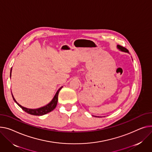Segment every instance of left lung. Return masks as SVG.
<instances>
[{
  "label": "left lung",
  "mask_w": 152,
  "mask_h": 152,
  "mask_svg": "<svg viewBox=\"0 0 152 152\" xmlns=\"http://www.w3.org/2000/svg\"><path fill=\"white\" fill-rule=\"evenodd\" d=\"M117 48L119 49L120 50H122V51H124V52H125V53H128V50L126 49L125 48L122 46L117 45Z\"/></svg>",
  "instance_id": "obj_1"
}]
</instances>
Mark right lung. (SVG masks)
Returning a JSON list of instances; mask_svg holds the SVG:
<instances>
[{
  "label": "right lung",
  "instance_id": "obj_1",
  "mask_svg": "<svg viewBox=\"0 0 152 152\" xmlns=\"http://www.w3.org/2000/svg\"><path fill=\"white\" fill-rule=\"evenodd\" d=\"M11 73H12V69H11V72H10V77H11ZM62 88L60 87L58 90L57 92H56L54 97L53 98V99L51 100V102H50L49 103H48L47 105L43 106V107H42L40 108H38V109H28V108H26V107H24L23 106H22L21 105H20L15 100L13 94H12V96H13V100L15 102V103L20 107L21 108H22V109L23 110H24L26 113L29 114H31V115H45V114H46L50 112H51L52 110H53L56 106H57V102H58V93H59V91L60 90V89H61Z\"/></svg>",
  "mask_w": 152,
  "mask_h": 152
}]
</instances>
